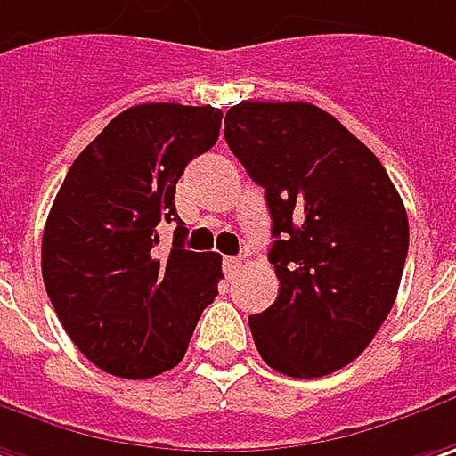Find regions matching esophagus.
<instances>
[{
  "label": "esophagus",
  "instance_id": "esophagus-1",
  "mask_svg": "<svg viewBox=\"0 0 456 456\" xmlns=\"http://www.w3.org/2000/svg\"><path fill=\"white\" fill-rule=\"evenodd\" d=\"M222 267H224V273H227L229 278H232V275H234V273H237V270L242 267V260H240V257H232V255H229V257H224V260H222Z\"/></svg>",
  "mask_w": 456,
  "mask_h": 456
}]
</instances>
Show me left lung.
Segmentation results:
<instances>
[{
	"label": "left lung",
	"instance_id": "obj_1",
	"mask_svg": "<svg viewBox=\"0 0 456 456\" xmlns=\"http://www.w3.org/2000/svg\"><path fill=\"white\" fill-rule=\"evenodd\" d=\"M224 137L265 189L267 260L278 298L249 316L267 365L322 378L365 352L395 304L408 255L406 207L383 163L308 102H240Z\"/></svg>",
	"mask_w": 456,
	"mask_h": 456
}]
</instances>
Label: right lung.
<instances>
[{
  "label": "right lung",
  "mask_w": 456,
  "mask_h": 456,
  "mask_svg": "<svg viewBox=\"0 0 456 456\" xmlns=\"http://www.w3.org/2000/svg\"><path fill=\"white\" fill-rule=\"evenodd\" d=\"M222 111L137 104L73 160L43 232V283L81 354L104 372L145 380L175 367L216 298L222 257L183 248L175 183L216 145ZM175 221L157 252V224Z\"/></svg>",
  "instance_id": "right-lung-1"
}]
</instances>
